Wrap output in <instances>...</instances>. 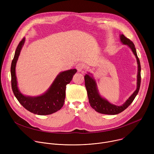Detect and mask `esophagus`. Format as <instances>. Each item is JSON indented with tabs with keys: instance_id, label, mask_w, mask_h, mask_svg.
<instances>
[{
	"instance_id": "34e87169",
	"label": "esophagus",
	"mask_w": 154,
	"mask_h": 154,
	"mask_svg": "<svg viewBox=\"0 0 154 154\" xmlns=\"http://www.w3.org/2000/svg\"><path fill=\"white\" fill-rule=\"evenodd\" d=\"M76 68L77 69L78 72H80V71H83V70L85 68V66L83 63H79L76 66Z\"/></svg>"
}]
</instances>
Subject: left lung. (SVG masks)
<instances>
[{"instance_id":"1","label":"left lung","mask_w":154,"mask_h":154,"mask_svg":"<svg viewBox=\"0 0 154 154\" xmlns=\"http://www.w3.org/2000/svg\"><path fill=\"white\" fill-rule=\"evenodd\" d=\"M120 40L122 42L125 44L127 45L133 51L134 54L136 56V58L137 60V67H138V72H137V89L133 93V94L129 97V99L126 101L122 106H118L114 104H110L105 99L103 98L100 96V95L97 91L96 82L94 79L91 77L88 74H85L84 76L85 78V85L87 89L88 100L91 107L94 109L96 112L101 114H107V115H116L118 114L124 110L127 109L133 101L135 97L138 93L140 88L141 85V64L139 60L137 57V55L136 53V50L134 47V44L133 42L131 41L129 38L126 37L123 34L120 35Z\"/></svg>"}]
</instances>
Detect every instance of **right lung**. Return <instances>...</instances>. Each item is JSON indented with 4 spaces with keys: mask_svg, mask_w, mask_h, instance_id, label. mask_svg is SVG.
I'll return each mask as SVG.
<instances>
[{
    "mask_svg": "<svg viewBox=\"0 0 154 154\" xmlns=\"http://www.w3.org/2000/svg\"><path fill=\"white\" fill-rule=\"evenodd\" d=\"M25 38L20 42L15 51L11 65V88L14 95L19 103L31 112L40 115H50L60 110L64 105L66 85L72 80L77 69H70L61 72L53 83L49 90L44 94L37 97H29L23 95L18 90L15 75V66Z\"/></svg>",
    "mask_w": 154,
    "mask_h": 154,
    "instance_id": "right-lung-1",
    "label": "right lung"
}]
</instances>
